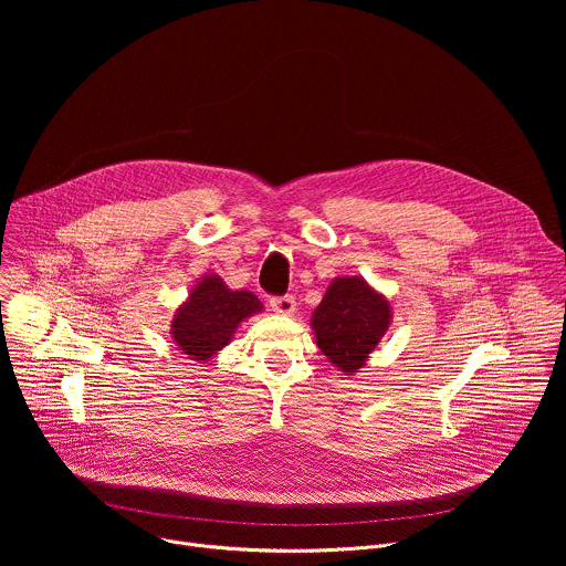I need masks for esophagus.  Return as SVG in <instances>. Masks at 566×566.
Here are the masks:
<instances>
[{"label": "esophagus", "mask_w": 566, "mask_h": 566, "mask_svg": "<svg viewBox=\"0 0 566 566\" xmlns=\"http://www.w3.org/2000/svg\"><path fill=\"white\" fill-rule=\"evenodd\" d=\"M295 297L293 295H284V297H273L271 300V308L277 313V315H293L295 313Z\"/></svg>", "instance_id": "obj_1"}]
</instances>
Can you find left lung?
Wrapping results in <instances>:
<instances>
[{"label":"left lung","mask_w":566,"mask_h":566,"mask_svg":"<svg viewBox=\"0 0 566 566\" xmlns=\"http://www.w3.org/2000/svg\"><path fill=\"white\" fill-rule=\"evenodd\" d=\"M391 325V304L360 275L332 280L325 297L311 315V329L319 352L340 369L354 376L367 365Z\"/></svg>","instance_id":"left-lung-1"}]
</instances>
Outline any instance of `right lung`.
<instances>
[{
  "instance_id": "right-lung-1",
  "label": "right lung",
  "mask_w": 566,
  "mask_h": 566,
  "mask_svg": "<svg viewBox=\"0 0 566 566\" xmlns=\"http://www.w3.org/2000/svg\"><path fill=\"white\" fill-rule=\"evenodd\" d=\"M264 304L251 291H232L217 273H206L175 311L170 334L181 354L208 363L232 338L241 322Z\"/></svg>"
}]
</instances>
